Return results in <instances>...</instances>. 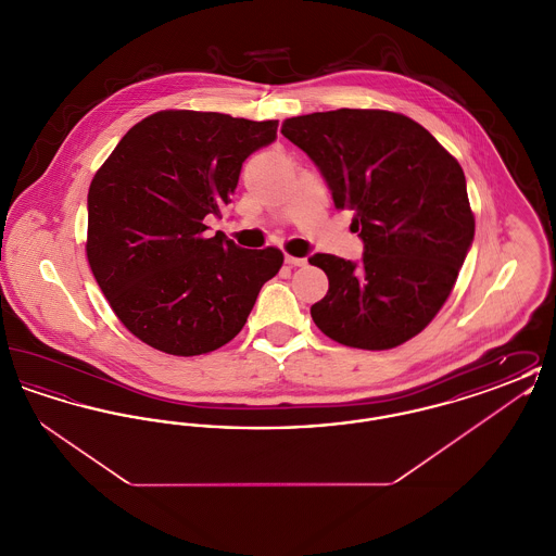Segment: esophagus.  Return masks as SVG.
<instances>
[{"label": "esophagus", "instance_id": "34e87169", "mask_svg": "<svg viewBox=\"0 0 556 556\" xmlns=\"http://www.w3.org/2000/svg\"><path fill=\"white\" fill-rule=\"evenodd\" d=\"M286 263H288L290 266L308 265V261H306V258H298V256H291V254H286Z\"/></svg>", "mask_w": 556, "mask_h": 556}]
</instances>
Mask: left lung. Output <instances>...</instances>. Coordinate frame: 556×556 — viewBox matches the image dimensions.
I'll return each instance as SVG.
<instances>
[{
	"instance_id": "obj_1",
	"label": "left lung",
	"mask_w": 556,
	"mask_h": 556,
	"mask_svg": "<svg viewBox=\"0 0 556 556\" xmlns=\"http://www.w3.org/2000/svg\"><path fill=\"white\" fill-rule=\"evenodd\" d=\"M281 132L317 164L338 211H354L365 241L356 266L333 254L308 263L329 290L311 306L318 329L361 350L402 345L440 313L476 233L458 160L413 118L340 108L286 118Z\"/></svg>"
}]
</instances>
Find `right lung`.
Segmentation results:
<instances>
[{"instance_id": "add662e5", "label": "right lung", "mask_w": 556, "mask_h": 556, "mask_svg": "<svg viewBox=\"0 0 556 556\" xmlns=\"http://www.w3.org/2000/svg\"><path fill=\"white\" fill-rule=\"evenodd\" d=\"M277 121L160 110L93 175L85 252L110 308L137 340L173 356L208 354L245 325L283 252L206 238V216L236 191L243 160Z\"/></svg>"}]
</instances>
